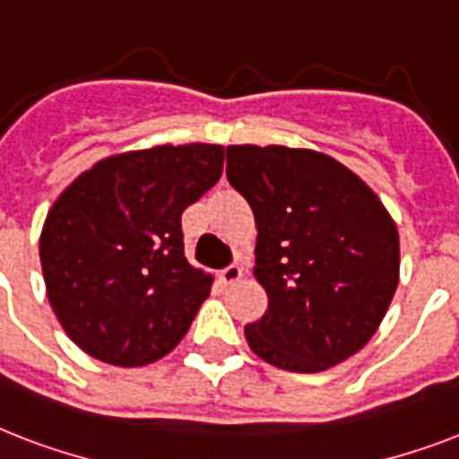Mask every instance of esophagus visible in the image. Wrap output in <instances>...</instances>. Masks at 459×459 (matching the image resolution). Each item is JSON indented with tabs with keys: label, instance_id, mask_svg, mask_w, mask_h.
<instances>
[{
	"label": "esophagus",
	"instance_id": "obj_1",
	"mask_svg": "<svg viewBox=\"0 0 459 459\" xmlns=\"http://www.w3.org/2000/svg\"><path fill=\"white\" fill-rule=\"evenodd\" d=\"M216 276H219V281H221L223 286H230V283H238V281L243 279V269L238 264H230L226 266V269H221Z\"/></svg>",
	"mask_w": 459,
	"mask_h": 459
}]
</instances>
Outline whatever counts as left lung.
Segmentation results:
<instances>
[{
    "label": "left lung",
    "instance_id": "1",
    "mask_svg": "<svg viewBox=\"0 0 459 459\" xmlns=\"http://www.w3.org/2000/svg\"><path fill=\"white\" fill-rule=\"evenodd\" d=\"M226 176L255 214V279L269 298L247 345L286 371L345 362L384 321L400 279L398 226L348 166L316 150L226 147Z\"/></svg>",
    "mask_w": 459,
    "mask_h": 459
}]
</instances>
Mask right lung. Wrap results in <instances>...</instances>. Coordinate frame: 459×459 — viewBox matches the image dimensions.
<instances>
[{
    "instance_id": "obj_1",
    "label": "right lung",
    "mask_w": 459,
    "mask_h": 459,
    "mask_svg": "<svg viewBox=\"0 0 459 459\" xmlns=\"http://www.w3.org/2000/svg\"><path fill=\"white\" fill-rule=\"evenodd\" d=\"M223 145L107 157L49 209L39 236L47 298L71 341L114 367H145L187 333L214 279L183 252L180 214L216 186Z\"/></svg>"
}]
</instances>
